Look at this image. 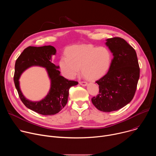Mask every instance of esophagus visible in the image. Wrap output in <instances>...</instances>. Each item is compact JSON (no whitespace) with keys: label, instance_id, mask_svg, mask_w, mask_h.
I'll return each mask as SVG.
<instances>
[{"label":"esophagus","instance_id":"1","mask_svg":"<svg viewBox=\"0 0 156 156\" xmlns=\"http://www.w3.org/2000/svg\"><path fill=\"white\" fill-rule=\"evenodd\" d=\"M79 83H80V85L83 86H86L87 84V83L86 81H80Z\"/></svg>","mask_w":156,"mask_h":156}]
</instances>
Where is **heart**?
<instances>
[{"instance_id": "obj_1", "label": "heart", "mask_w": 156, "mask_h": 156, "mask_svg": "<svg viewBox=\"0 0 156 156\" xmlns=\"http://www.w3.org/2000/svg\"><path fill=\"white\" fill-rule=\"evenodd\" d=\"M66 54L61 57L59 66L64 76L69 79H73L80 68L87 79H99L107 73L112 59L108 49L91 44L73 46L66 50Z\"/></svg>"}]
</instances>
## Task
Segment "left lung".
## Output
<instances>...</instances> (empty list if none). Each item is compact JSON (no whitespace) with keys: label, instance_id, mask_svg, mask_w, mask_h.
I'll list each match as a JSON object with an SVG mask.
<instances>
[{"label":"left lung","instance_id":"obj_1","mask_svg":"<svg viewBox=\"0 0 156 156\" xmlns=\"http://www.w3.org/2000/svg\"><path fill=\"white\" fill-rule=\"evenodd\" d=\"M106 41L114 58L107 74L96 81L99 93L91 101L98 110L110 112L122 108L133 99L140 69L135 50L125 39L115 37Z\"/></svg>","mask_w":156,"mask_h":156}]
</instances>
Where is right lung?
<instances>
[{"label": "right lung", "instance_id": "add662e5", "mask_svg": "<svg viewBox=\"0 0 156 156\" xmlns=\"http://www.w3.org/2000/svg\"><path fill=\"white\" fill-rule=\"evenodd\" d=\"M55 53L56 49L52 46H29L20 55L15 65L13 80L21 101L27 108L44 115H52L59 112L67 103L70 88L78 83L60 75L58 70L59 66H56L51 62V57ZM32 66L46 68L51 81L49 93L45 98L38 102L27 100L22 94L19 86L20 75Z\"/></svg>", "mask_w": 156, "mask_h": 156}]
</instances>
